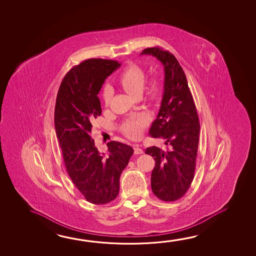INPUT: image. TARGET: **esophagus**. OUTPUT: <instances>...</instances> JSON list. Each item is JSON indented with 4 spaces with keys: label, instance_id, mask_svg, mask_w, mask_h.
Masks as SVG:
<instances>
[{
    "label": "esophagus",
    "instance_id": "esophagus-1",
    "mask_svg": "<svg viewBox=\"0 0 256 256\" xmlns=\"http://www.w3.org/2000/svg\"><path fill=\"white\" fill-rule=\"evenodd\" d=\"M134 154H143V150L139 148L138 144H136L134 148Z\"/></svg>",
    "mask_w": 256,
    "mask_h": 256
}]
</instances>
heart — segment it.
<instances>
[{
  "label": "heart",
  "instance_id": "b5f03b06",
  "mask_svg": "<svg viewBox=\"0 0 256 256\" xmlns=\"http://www.w3.org/2000/svg\"><path fill=\"white\" fill-rule=\"evenodd\" d=\"M120 84L126 90L128 94L133 96H139L142 92L146 82V74L143 68L138 64H131L122 71L120 78ZM113 90L110 86H106L102 92L104 102L108 105L112 97ZM162 94V82L158 76H154L148 82L146 88V96L151 100H157ZM149 122L146 115L138 114L128 118L122 124V130L128 138H138L143 128L146 126Z\"/></svg>",
  "mask_w": 256,
  "mask_h": 256
}]
</instances>
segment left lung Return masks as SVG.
Instances as JSON below:
<instances>
[{
  "label": "left lung",
  "instance_id": "left-lung-1",
  "mask_svg": "<svg viewBox=\"0 0 256 256\" xmlns=\"http://www.w3.org/2000/svg\"><path fill=\"white\" fill-rule=\"evenodd\" d=\"M156 56L164 68V92L156 120L149 134L166 140L164 151L156 146L144 152L156 166L151 174L154 194L164 202H175L187 192L196 167L200 122L184 70L174 56L159 46L148 48L141 54Z\"/></svg>",
  "mask_w": 256,
  "mask_h": 256
}]
</instances>
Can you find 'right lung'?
Wrapping results in <instances>:
<instances>
[{
	"mask_svg": "<svg viewBox=\"0 0 256 256\" xmlns=\"http://www.w3.org/2000/svg\"><path fill=\"white\" fill-rule=\"evenodd\" d=\"M122 64L110 59H86L64 77L54 107V128L68 174L87 202L104 205L120 192V177L133 148L110 141L100 152L90 138L92 123L100 116L97 95L107 77Z\"/></svg>",
	"mask_w": 256,
	"mask_h": 256,
	"instance_id": "right-lung-1",
	"label": "right lung"
}]
</instances>
